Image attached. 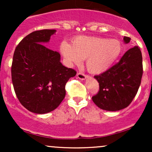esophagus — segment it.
I'll return each mask as SVG.
<instances>
[{"label": "esophagus", "mask_w": 152, "mask_h": 152, "mask_svg": "<svg viewBox=\"0 0 152 152\" xmlns=\"http://www.w3.org/2000/svg\"><path fill=\"white\" fill-rule=\"evenodd\" d=\"M77 77L81 80H85L87 76L84 74H83V73L79 72L77 74Z\"/></svg>", "instance_id": "obj_1"}]
</instances>
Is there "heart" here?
<instances>
[{
  "label": "heart",
  "instance_id": "heart-1",
  "mask_svg": "<svg viewBox=\"0 0 152 152\" xmlns=\"http://www.w3.org/2000/svg\"><path fill=\"white\" fill-rule=\"evenodd\" d=\"M121 43L116 39L95 36L75 37L72 44L64 41L61 43V53L69 65H79L86 59L87 70L94 74L107 71L121 53Z\"/></svg>",
  "mask_w": 152,
  "mask_h": 152
}]
</instances>
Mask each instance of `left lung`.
<instances>
[{"label": "left lung", "instance_id": "8db88e82", "mask_svg": "<svg viewBox=\"0 0 152 152\" xmlns=\"http://www.w3.org/2000/svg\"><path fill=\"white\" fill-rule=\"evenodd\" d=\"M130 40L124 36V42L128 43ZM142 74V52L136 46L127 50L117 64L94 76L99 83V91L92 97V100L98 107L106 111L124 109L137 94Z\"/></svg>", "mask_w": 152, "mask_h": 152}]
</instances>
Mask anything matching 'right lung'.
<instances>
[{
	"instance_id": "add662e5",
	"label": "right lung",
	"mask_w": 152,
	"mask_h": 152,
	"mask_svg": "<svg viewBox=\"0 0 152 152\" xmlns=\"http://www.w3.org/2000/svg\"><path fill=\"white\" fill-rule=\"evenodd\" d=\"M56 31L44 29L26 36L13 54L11 77L20 104L35 114L56 109L66 95V83L76 71L61 63L58 52L44 46Z\"/></svg>"
}]
</instances>
